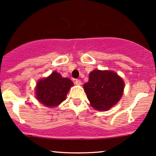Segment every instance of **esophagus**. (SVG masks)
<instances>
[{"label":"esophagus","instance_id":"esophagus-1","mask_svg":"<svg viewBox=\"0 0 156 156\" xmlns=\"http://www.w3.org/2000/svg\"><path fill=\"white\" fill-rule=\"evenodd\" d=\"M76 85H78V86L81 85V80H76Z\"/></svg>","mask_w":156,"mask_h":156}]
</instances>
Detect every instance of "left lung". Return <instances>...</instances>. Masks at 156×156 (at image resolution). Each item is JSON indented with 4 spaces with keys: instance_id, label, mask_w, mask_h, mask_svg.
<instances>
[{
    "instance_id": "obj_1",
    "label": "left lung",
    "mask_w": 156,
    "mask_h": 156,
    "mask_svg": "<svg viewBox=\"0 0 156 156\" xmlns=\"http://www.w3.org/2000/svg\"><path fill=\"white\" fill-rule=\"evenodd\" d=\"M125 83L117 73L94 69L89 73L83 89L90 104L98 111H108L121 99Z\"/></svg>"
}]
</instances>
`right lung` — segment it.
Masks as SVG:
<instances>
[{
    "label": "right lung",
    "mask_w": 156,
    "mask_h": 156,
    "mask_svg": "<svg viewBox=\"0 0 156 156\" xmlns=\"http://www.w3.org/2000/svg\"><path fill=\"white\" fill-rule=\"evenodd\" d=\"M73 86L72 80L63 78L59 73L54 71L47 78L37 82L36 98L42 104L53 108L65 101L67 94Z\"/></svg>",
    "instance_id": "1"
}]
</instances>
